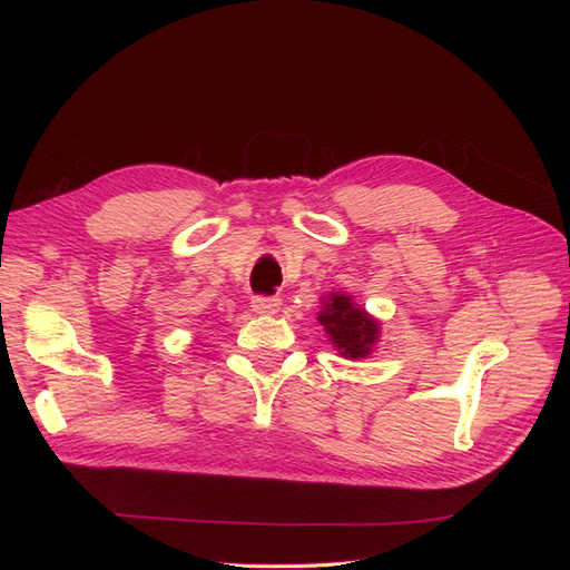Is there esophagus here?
<instances>
[{
  "instance_id": "esophagus-1",
  "label": "esophagus",
  "mask_w": 570,
  "mask_h": 570,
  "mask_svg": "<svg viewBox=\"0 0 570 570\" xmlns=\"http://www.w3.org/2000/svg\"><path fill=\"white\" fill-rule=\"evenodd\" d=\"M252 308H254L256 314H266V316H271V314H278V308H281V297L256 295V297H252Z\"/></svg>"
}]
</instances>
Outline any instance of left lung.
Wrapping results in <instances>:
<instances>
[{
    "mask_svg": "<svg viewBox=\"0 0 570 570\" xmlns=\"http://www.w3.org/2000/svg\"><path fill=\"white\" fill-rule=\"evenodd\" d=\"M318 321L325 325L327 335H331L342 356L350 358L366 356L377 337V323L364 308H356L352 299L344 295H333L331 302H325Z\"/></svg>",
    "mask_w": 570,
    "mask_h": 570,
    "instance_id": "obj_1",
    "label": "left lung"
}]
</instances>
